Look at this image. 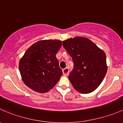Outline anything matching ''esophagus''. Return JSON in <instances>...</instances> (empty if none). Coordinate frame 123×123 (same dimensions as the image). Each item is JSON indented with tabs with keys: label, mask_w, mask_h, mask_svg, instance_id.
<instances>
[{
	"label": "esophagus",
	"mask_w": 123,
	"mask_h": 123,
	"mask_svg": "<svg viewBox=\"0 0 123 123\" xmlns=\"http://www.w3.org/2000/svg\"><path fill=\"white\" fill-rule=\"evenodd\" d=\"M63 73H64V75H67L69 73V68H68L66 67L65 68L63 69Z\"/></svg>",
	"instance_id": "esophagus-1"
}]
</instances>
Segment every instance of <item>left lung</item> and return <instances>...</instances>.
Masks as SVG:
<instances>
[{"label": "left lung", "instance_id": "1", "mask_svg": "<svg viewBox=\"0 0 123 123\" xmlns=\"http://www.w3.org/2000/svg\"><path fill=\"white\" fill-rule=\"evenodd\" d=\"M62 45L74 62L68 76L73 86L81 93L92 92L100 85L107 71L104 52L82 37L63 41Z\"/></svg>", "mask_w": 123, "mask_h": 123}]
</instances>
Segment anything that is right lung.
<instances>
[{
    "label": "right lung",
    "mask_w": 123,
    "mask_h": 123,
    "mask_svg": "<svg viewBox=\"0 0 123 123\" xmlns=\"http://www.w3.org/2000/svg\"><path fill=\"white\" fill-rule=\"evenodd\" d=\"M62 46L58 40L35 43L25 52L19 63L24 83L32 90L45 93L56 85L62 75L56 55Z\"/></svg>",
    "instance_id": "add662e5"
}]
</instances>
